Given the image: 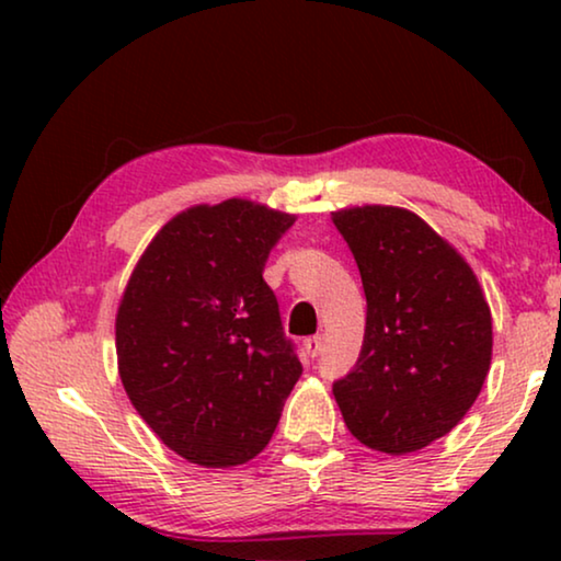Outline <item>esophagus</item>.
<instances>
[{
  "label": "esophagus",
  "instance_id": "obj_1",
  "mask_svg": "<svg viewBox=\"0 0 561 561\" xmlns=\"http://www.w3.org/2000/svg\"><path fill=\"white\" fill-rule=\"evenodd\" d=\"M321 347H324V336H309V340H304V350L309 357H317Z\"/></svg>",
  "mask_w": 561,
  "mask_h": 561
}]
</instances>
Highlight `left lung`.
I'll return each instance as SVG.
<instances>
[{
    "mask_svg": "<svg viewBox=\"0 0 561 561\" xmlns=\"http://www.w3.org/2000/svg\"><path fill=\"white\" fill-rule=\"evenodd\" d=\"M367 298L357 365L334 382L355 439L409 455L472 409L493 357V319L478 275L419 214L352 206L332 214Z\"/></svg>",
    "mask_w": 561,
    "mask_h": 561,
    "instance_id": "obj_1",
    "label": "left lung"
}]
</instances>
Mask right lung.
I'll return each mask as SVG.
<instances>
[{"mask_svg":"<svg viewBox=\"0 0 561 561\" xmlns=\"http://www.w3.org/2000/svg\"><path fill=\"white\" fill-rule=\"evenodd\" d=\"M296 217L248 198L175 214L119 298L117 365L135 411L198 467L250 462L301 378L265 260Z\"/></svg>","mask_w":561,"mask_h":561,"instance_id":"obj_1","label":"right lung"}]
</instances>
